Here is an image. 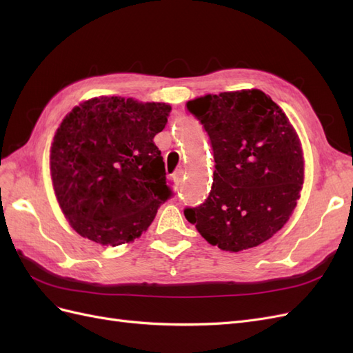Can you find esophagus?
<instances>
[{
	"label": "esophagus",
	"instance_id": "esophagus-1",
	"mask_svg": "<svg viewBox=\"0 0 353 353\" xmlns=\"http://www.w3.org/2000/svg\"><path fill=\"white\" fill-rule=\"evenodd\" d=\"M184 175H185L184 169H181V168H179V169H176V170H175V174H174V176H172V178H174V181H175V184H176V185H179L181 183H183V176H184Z\"/></svg>",
	"mask_w": 353,
	"mask_h": 353
}]
</instances>
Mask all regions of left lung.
<instances>
[{
	"mask_svg": "<svg viewBox=\"0 0 353 353\" xmlns=\"http://www.w3.org/2000/svg\"><path fill=\"white\" fill-rule=\"evenodd\" d=\"M210 140L215 170L209 197L184 215L222 250L254 248L290 218L303 183V157L285 113L259 90L187 103Z\"/></svg>",
	"mask_w": 353,
	"mask_h": 353,
	"instance_id": "left-lung-1",
	"label": "left lung"
}]
</instances>
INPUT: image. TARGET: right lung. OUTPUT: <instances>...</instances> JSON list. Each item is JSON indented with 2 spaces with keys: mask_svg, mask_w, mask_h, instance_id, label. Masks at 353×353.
I'll return each mask as SVG.
<instances>
[{
  "mask_svg": "<svg viewBox=\"0 0 353 353\" xmlns=\"http://www.w3.org/2000/svg\"><path fill=\"white\" fill-rule=\"evenodd\" d=\"M172 110L165 103L100 97L74 108L51 145L59 205L82 237L103 245L138 239L174 196L153 138Z\"/></svg>",
  "mask_w": 353,
  "mask_h": 353,
  "instance_id": "add662e5",
  "label": "right lung"
}]
</instances>
